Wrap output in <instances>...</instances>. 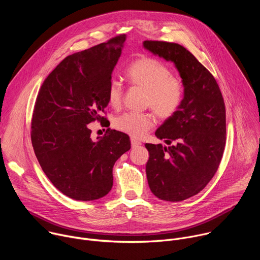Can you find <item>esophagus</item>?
I'll use <instances>...</instances> for the list:
<instances>
[{
  "label": "esophagus",
  "instance_id": "34e87169",
  "mask_svg": "<svg viewBox=\"0 0 260 260\" xmlns=\"http://www.w3.org/2000/svg\"><path fill=\"white\" fill-rule=\"evenodd\" d=\"M131 143H132V148H137V147H139L141 145V142H139L138 140H136L134 138L131 139Z\"/></svg>",
  "mask_w": 260,
  "mask_h": 260
}]
</instances>
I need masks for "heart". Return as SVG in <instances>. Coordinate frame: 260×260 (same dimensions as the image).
Here are the masks:
<instances>
[{"mask_svg": "<svg viewBox=\"0 0 260 260\" xmlns=\"http://www.w3.org/2000/svg\"><path fill=\"white\" fill-rule=\"evenodd\" d=\"M126 79L133 86L145 91L144 105L150 107L159 118H170L179 110L184 96L183 84L160 61L147 56L136 59L126 71ZM122 95L121 84L116 80L111 81L108 87L109 104L113 108L120 107ZM153 125V116L146 112H127L114 121L116 129L138 139Z\"/></svg>", "mask_w": 260, "mask_h": 260, "instance_id": "heart-1", "label": "heart"}]
</instances>
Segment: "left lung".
<instances>
[{"label":"left lung","instance_id":"1","mask_svg":"<svg viewBox=\"0 0 260 260\" xmlns=\"http://www.w3.org/2000/svg\"><path fill=\"white\" fill-rule=\"evenodd\" d=\"M143 47L174 63L184 87L182 104L155 136L161 144H145L148 184L160 200L180 202L198 194L215 175L225 147V106L212 74L186 48L144 41Z\"/></svg>","mask_w":260,"mask_h":260}]
</instances>
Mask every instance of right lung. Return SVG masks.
<instances>
[{
  "label": "right lung",
  "mask_w": 260,
  "mask_h": 260,
  "mask_svg": "<svg viewBox=\"0 0 260 260\" xmlns=\"http://www.w3.org/2000/svg\"><path fill=\"white\" fill-rule=\"evenodd\" d=\"M126 35L62 59L44 80L31 119V144L43 172L64 196L94 201L109 193L113 167L131 149L127 135L108 129L93 141L88 124L104 121L108 87Z\"/></svg>",
  "instance_id": "1"
}]
</instances>
